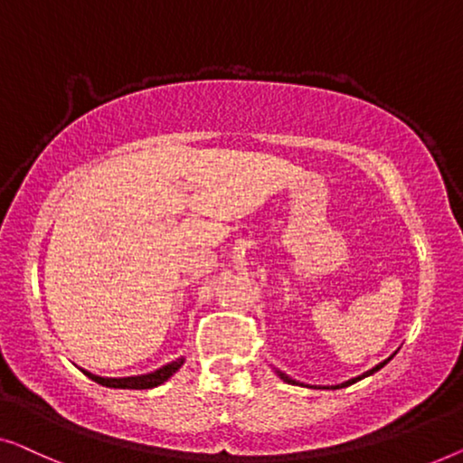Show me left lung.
Returning <instances> with one entry per match:
<instances>
[{
    "label": "left lung",
    "mask_w": 463,
    "mask_h": 463,
    "mask_svg": "<svg viewBox=\"0 0 463 463\" xmlns=\"http://www.w3.org/2000/svg\"><path fill=\"white\" fill-rule=\"evenodd\" d=\"M396 353H399V350H394V353H392V354H390V356H388V359H383L382 363H377V364H375V367H371L369 371H364V373H361V375H356V377H350V380H346V382H342V383H335V386H310V383L298 382V380H294V377H289L288 373H283V371H281V369H277V367H272V369H275V373H277L279 377H281V380H283V382H288V383H294V386H304V388H323V390H340V388L353 386V383H356V382H361V380H363V377H369V375H373V373H375V371H380V369L383 367V364H388L390 361H392V359H394V354H396Z\"/></svg>",
    "instance_id": "1"
}]
</instances>
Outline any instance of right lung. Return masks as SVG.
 <instances>
[{"label": "right lung", "mask_w": 463, "mask_h": 463, "mask_svg": "<svg viewBox=\"0 0 463 463\" xmlns=\"http://www.w3.org/2000/svg\"><path fill=\"white\" fill-rule=\"evenodd\" d=\"M184 356L175 359L172 363L161 364L159 369L151 371V373H142V375H128V377H102L96 373H90V371L81 369L83 375H88L90 380L100 383V386L107 388H121V390H148V388H157L161 383L167 382L175 371H178L182 364H184Z\"/></svg>", "instance_id": "add662e5"}]
</instances>
